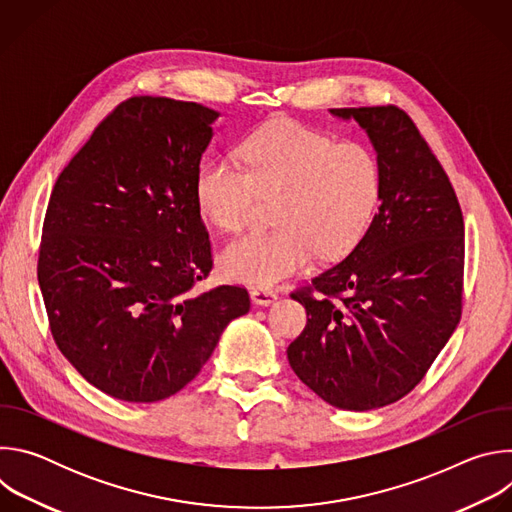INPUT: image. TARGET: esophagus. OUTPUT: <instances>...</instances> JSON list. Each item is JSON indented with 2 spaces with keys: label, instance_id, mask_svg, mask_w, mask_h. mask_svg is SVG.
<instances>
[{
  "label": "esophagus",
  "instance_id": "obj_1",
  "mask_svg": "<svg viewBox=\"0 0 512 512\" xmlns=\"http://www.w3.org/2000/svg\"><path fill=\"white\" fill-rule=\"evenodd\" d=\"M251 300L257 304V306H269L277 300V294L267 287H253L251 289Z\"/></svg>",
  "mask_w": 512,
  "mask_h": 512
}]
</instances>
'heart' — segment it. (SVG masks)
<instances>
[{
  "mask_svg": "<svg viewBox=\"0 0 512 512\" xmlns=\"http://www.w3.org/2000/svg\"><path fill=\"white\" fill-rule=\"evenodd\" d=\"M239 166L204 162L194 192L200 214L227 233L249 227L257 198L273 200L263 235L229 243L221 267L233 281L267 287L304 269L314 255L336 259L367 233L381 196V166L364 143H336L294 121L251 133Z\"/></svg>",
  "mask_w": 512,
  "mask_h": 512,
  "instance_id": "b5f03b06",
  "label": "heart"
}]
</instances>
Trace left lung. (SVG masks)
Returning a JSON list of instances; mask_svg holds the SVG:
<instances>
[{
	"label": "left lung",
	"instance_id": "left-lung-1",
	"mask_svg": "<svg viewBox=\"0 0 512 512\" xmlns=\"http://www.w3.org/2000/svg\"><path fill=\"white\" fill-rule=\"evenodd\" d=\"M367 131L381 204L346 259L291 294L308 314L289 367L326 403L369 411L405 397L462 316L464 218L448 174L395 105L330 109Z\"/></svg>",
	"mask_w": 512,
	"mask_h": 512
}]
</instances>
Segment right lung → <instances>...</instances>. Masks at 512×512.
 Masks as SVG:
<instances>
[{"instance_id": "obj_1", "label": "right lung", "mask_w": 512, "mask_h": 512, "mask_svg": "<svg viewBox=\"0 0 512 512\" xmlns=\"http://www.w3.org/2000/svg\"><path fill=\"white\" fill-rule=\"evenodd\" d=\"M214 109L131 97L60 172L46 208L38 283L56 346L93 387L129 403L184 389L245 287H196L212 269L196 204Z\"/></svg>"}]
</instances>
